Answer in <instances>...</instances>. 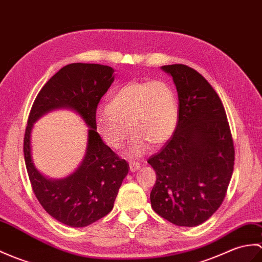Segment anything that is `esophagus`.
Instances as JSON below:
<instances>
[{
	"label": "esophagus",
	"mask_w": 262,
	"mask_h": 262,
	"mask_svg": "<svg viewBox=\"0 0 262 262\" xmlns=\"http://www.w3.org/2000/svg\"><path fill=\"white\" fill-rule=\"evenodd\" d=\"M141 167V164H139L138 162H135V161H132L130 163H129V168H130V171L132 172H135V171H137V169Z\"/></svg>",
	"instance_id": "obj_1"
}]
</instances>
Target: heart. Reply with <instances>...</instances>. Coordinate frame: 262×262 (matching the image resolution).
Masks as SVG:
<instances>
[{
  "label": "heart",
  "instance_id": "1",
  "mask_svg": "<svg viewBox=\"0 0 262 262\" xmlns=\"http://www.w3.org/2000/svg\"><path fill=\"white\" fill-rule=\"evenodd\" d=\"M179 121V100L164 81H129L115 90L108 106L97 109L96 126L103 141L120 149L134 133L130 150L141 155L149 145L160 146L172 136Z\"/></svg>",
  "mask_w": 262,
  "mask_h": 262
}]
</instances>
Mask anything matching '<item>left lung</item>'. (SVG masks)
I'll list each match as a JSON object with an SVG mask.
<instances>
[{
    "label": "left lung",
    "instance_id": "1",
    "mask_svg": "<svg viewBox=\"0 0 262 262\" xmlns=\"http://www.w3.org/2000/svg\"><path fill=\"white\" fill-rule=\"evenodd\" d=\"M179 95L173 136L147 162L156 172L151 208L175 226L196 227L220 208L234 165L227 114L215 90L185 64L163 66Z\"/></svg>",
    "mask_w": 262,
    "mask_h": 262
}]
</instances>
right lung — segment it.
I'll use <instances>...</instances> for the list:
<instances>
[{"instance_id":"right-lung-1","label":"right lung","mask_w":262,"mask_h":262,"mask_svg":"<svg viewBox=\"0 0 262 262\" xmlns=\"http://www.w3.org/2000/svg\"><path fill=\"white\" fill-rule=\"evenodd\" d=\"M112 67L71 63L49 79L36 96L24 134V161L35 198L48 214L66 226L81 228L98 221L114 208L129 165L102 142L96 132L97 106L114 81ZM76 110L90 126L85 159L77 171L62 180H48L31 159L33 123L57 107Z\"/></svg>"}]
</instances>
